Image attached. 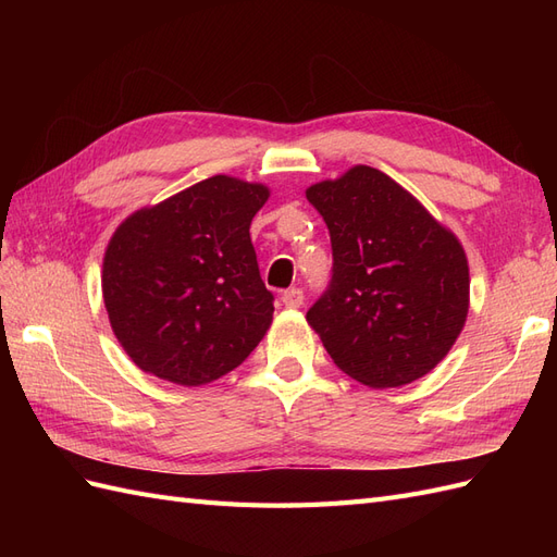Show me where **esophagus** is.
Here are the masks:
<instances>
[{
	"instance_id": "34e87169",
	"label": "esophagus",
	"mask_w": 557,
	"mask_h": 557,
	"mask_svg": "<svg viewBox=\"0 0 557 557\" xmlns=\"http://www.w3.org/2000/svg\"><path fill=\"white\" fill-rule=\"evenodd\" d=\"M281 301L288 309H299L301 305H305V290L301 288H290V290H285L283 295H281Z\"/></svg>"
}]
</instances>
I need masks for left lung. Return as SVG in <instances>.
<instances>
[{
    "mask_svg": "<svg viewBox=\"0 0 557 557\" xmlns=\"http://www.w3.org/2000/svg\"><path fill=\"white\" fill-rule=\"evenodd\" d=\"M307 199L332 244V278L307 320L334 364L369 387L425 376L467 318L460 242L374 166L315 183Z\"/></svg>",
    "mask_w": 557,
    "mask_h": 557,
    "instance_id": "obj_1",
    "label": "left lung"
}]
</instances>
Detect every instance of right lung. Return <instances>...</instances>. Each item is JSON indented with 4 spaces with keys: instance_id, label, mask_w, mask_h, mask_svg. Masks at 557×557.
<instances>
[{
    "instance_id": "obj_1",
    "label": "right lung",
    "mask_w": 557,
    "mask_h": 557,
    "mask_svg": "<svg viewBox=\"0 0 557 557\" xmlns=\"http://www.w3.org/2000/svg\"><path fill=\"white\" fill-rule=\"evenodd\" d=\"M269 197L258 183L211 176L129 215L104 256V305L144 372L205 385L239 367L274 313L250 221Z\"/></svg>"
}]
</instances>
